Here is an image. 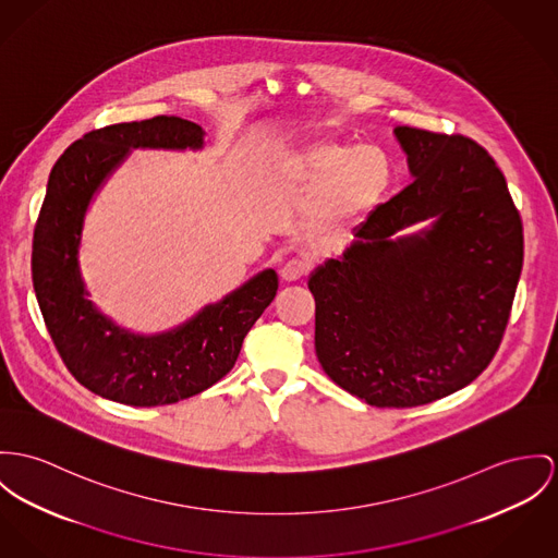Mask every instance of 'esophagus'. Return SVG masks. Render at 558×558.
I'll use <instances>...</instances> for the list:
<instances>
[{
	"instance_id": "esophagus-1",
	"label": "esophagus",
	"mask_w": 558,
	"mask_h": 558,
	"mask_svg": "<svg viewBox=\"0 0 558 558\" xmlns=\"http://www.w3.org/2000/svg\"><path fill=\"white\" fill-rule=\"evenodd\" d=\"M310 271V263L307 260H301V258H291L282 265L280 269V276L284 282H298L305 274Z\"/></svg>"
}]
</instances>
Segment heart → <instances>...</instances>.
<instances>
[{"label": "heart", "mask_w": 558, "mask_h": 558, "mask_svg": "<svg viewBox=\"0 0 558 558\" xmlns=\"http://www.w3.org/2000/svg\"><path fill=\"white\" fill-rule=\"evenodd\" d=\"M284 178L307 191L303 220L312 231L338 233L372 215L395 184L385 148L336 137H316L282 157Z\"/></svg>", "instance_id": "1"}]
</instances>
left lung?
Instances as JSON below:
<instances>
[{
    "label": "left lung",
    "mask_w": 558,
    "mask_h": 558,
    "mask_svg": "<svg viewBox=\"0 0 558 558\" xmlns=\"http://www.w3.org/2000/svg\"><path fill=\"white\" fill-rule=\"evenodd\" d=\"M414 178L307 278L325 374L376 408H416L495 356L522 269V222L470 137L392 129ZM425 221L414 234L402 229Z\"/></svg>",
    "instance_id": "left-lung-1"
}]
</instances>
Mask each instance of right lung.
<instances>
[{
	"label": "right lung",
	"instance_id": "1",
	"mask_svg": "<svg viewBox=\"0 0 558 558\" xmlns=\"http://www.w3.org/2000/svg\"><path fill=\"white\" fill-rule=\"evenodd\" d=\"M204 135L197 123L178 117L88 131L48 175L34 231V289L63 363L81 385L104 399L155 408L210 388L235 365L246 333L276 298L278 274L267 267L161 333L125 329L88 300L81 244L95 195L131 150H202Z\"/></svg>",
	"mask_w": 558,
	"mask_h": 558
}]
</instances>
